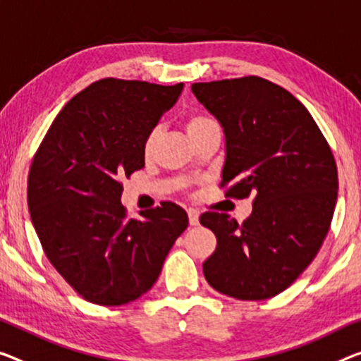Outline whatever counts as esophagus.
<instances>
[{
  "mask_svg": "<svg viewBox=\"0 0 361 361\" xmlns=\"http://www.w3.org/2000/svg\"><path fill=\"white\" fill-rule=\"evenodd\" d=\"M187 214H188V223H190V226H198V218H200V213L197 212V209H193V208H190L187 212Z\"/></svg>",
  "mask_w": 361,
  "mask_h": 361,
  "instance_id": "esophagus-1",
  "label": "esophagus"
}]
</instances>
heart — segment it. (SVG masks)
Wrapping results in <instances>:
<instances>
[{"label":"heart","instance_id":"obj_1","mask_svg":"<svg viewBox=\"0 0 361 361\" xmlns=\"http://www.w3.org/2000/svg\"><path fill=\"white\" fill-rule=\"evenodd\" d=\"M213 127H218V123H216L213 118H209V116H204V114H193L187 119V123H185V130H187L188 137L198 135L204 130L213 129ZM158 137H159L158 127H154V129L148 132V135L145 137V142H143V153H145L147 157L153 152V148L158 142Z\"/></svg>","mask_w":361,"mask_h":361}]
</instances>
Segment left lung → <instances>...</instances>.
Segmentation results:
<instances>
[{
  "label": "left lung",
  "mask_w": 361,
  "mask_h": 361,
  "mask_svg": "<svg viewBox=\"0 0 361 361\" xmlns=\"http://www.w3.org/2000/svg\"><path fill=\"white\" fill-rule=\"evenodd\" d=\"M192 93L223 127L227 195L255 197L238 224L226 213L200 223L218 238L203 263L208 284L238 300L286 290L313 262L337 202V168L307 108L262 77L192 84Z\"/></svg>",
  "instance_id": "left-lung-1"
}]
</instances>
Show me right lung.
Instances as JSON below:
<instances>
[{"instance_id":"1","label":"right lung","mask_w":361,"mask_h":361,"mask_svg":"<svg viewBox=\"0 0 361 361\" xmlns=\"http://www.w3.org/2000/svg\"><path fill=\"white\" fill-rule=\"evenodd\" d=\"M184 84L98 80L53 121L32 161V224L58 273L85 300L118 307L152 289L188 216L166 202L127 219L123 185L145 166L143 142Z\"/></svg>"}]
</instances>
